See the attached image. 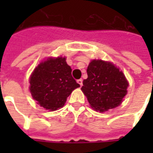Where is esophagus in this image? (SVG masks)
<instances>
[{"label":"esophagus","instance_id":"1","mask_svg":"<svg viewBox=\"0 0 153 153\" xmlns=\"http://www.w3.org/2000/svg\"><path fill=\"white\" fill-rule=\"evenodd\" d=\"M77 82L79 84V86H82V79H78V80H77Z\"/></svg>","mask_w":153,"mask_h":153}]
</instances>
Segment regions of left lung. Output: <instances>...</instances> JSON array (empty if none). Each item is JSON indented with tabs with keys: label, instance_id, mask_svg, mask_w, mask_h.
I'll return each instance as SVG.
<instances>
[{
	"label": "left lung",
	"instance_id": "obj_1",
	"mask_svg": "<svg viewBox=\"0 0 153 153\" xmlns=\"http://www.w3.org/2000/svg\"><path fill=\"white\" fill-rule=\"evenodd\" d=\"M86 71L81 90L94 109L102 113L121 105L128 86L123 72L102 59L92 60Z\"/></svg>",
	"mask_w": 153,
	"mask_h": 153
}]
</instances>
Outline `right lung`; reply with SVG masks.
Segmentation results:
<instances>
[{
	"instance_id": "1",
	"label": "right lung",
	"mask_w": 153,
	"mask_h": 153,
	"mask_svg": "<svg viewBox=\"0 0 153 153\" xmlns=\"http://www.w3.org/2000/svg\"><path fill=\"white\" fill-rule=\"evenodd\" d=\"M30 92L40 106L51 111L62 108L67 97L79 84L73 79L65 57L48 58L31 74Z\"/></svg>"
}]
</instances>
